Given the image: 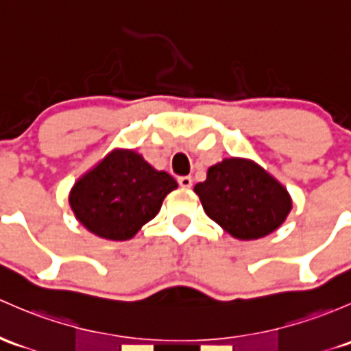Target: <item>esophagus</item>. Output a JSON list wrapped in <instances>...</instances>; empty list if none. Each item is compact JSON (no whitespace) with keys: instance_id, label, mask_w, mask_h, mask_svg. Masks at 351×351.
<instances>
[{"instance_id":"1","label":"esophagus","mask_w":351,"mask_h":351,"mask_svg":"<svg viewBox=\"0 0 351 351\" xmlns=\"http://www.w3.org/2000/svg\"><path fill=\"white\" fill-rule=\"evenodd\" d=\"M178 183H180V186H182V188H190L191 183H193V182H191L190 176H180Z\"/></svg>"}]
</instances>
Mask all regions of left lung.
<instances>
[{
    "label": "left lung",
    "mask_w": 351,
    "mask_h": 351,
    "mask_svg": "<svg viewBox=\"0 0 351 351\" xmlns=\"http://www.w3.org/2000/svg\"><path fill=\"white\" fill-rule=\"evenodd\" d=\"M205 213L239 241L272 234L293 208L289 191L256 161L225 158L195 185Z\"/></svg>",
    "instance_id": "left-lung-1"
}]
</instances>
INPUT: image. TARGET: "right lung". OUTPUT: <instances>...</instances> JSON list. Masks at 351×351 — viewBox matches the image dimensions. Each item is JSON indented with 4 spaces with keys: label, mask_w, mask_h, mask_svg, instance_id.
Returning <instances> with one entry per match:
<instances>
[{
    "label": "right lung",
    "mask_w": 351,
    "mask_h": 351,
    "mask_svg": "<svg viewBox=\"0 0 351 351\" xmlns=\"http://www.w3.org/2000/svg\"><path fill=\"white\" fill-rule=\"evenodd\" d=\"M178 183L134 149L116 147L84 173L69 193L73 215L106 241H129L160 212Z\"/></svg>",
    "instance_id": "add662e5"
}]
</instances>
